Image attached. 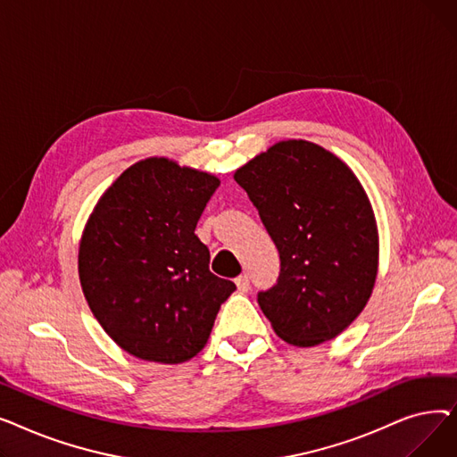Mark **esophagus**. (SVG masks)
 Segmentation results:
<instances>
[{
    "instance_id": "1",
    "label": "esophagus",
    "mask_w": 457,
    "mask_h": 457,
    "mask_svg": "<svg viewBox=\"0 0 457 457\" xmlns=\"http://www.w3.org/2000/svg\"><path fill=\"white\" fill-rule=\"evenodd\" d=\"M235 285H237V289H238V291L246 293V291L250 289V279H248V276H246V274H243V276H238V278L235 279Z\"/></svg>"
}]
</instances>
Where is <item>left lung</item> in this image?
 <instances>
[{
	"label": "left lung",
	"mask_w": 457,
	"mask_h": 457,
	"mask_svg": "<svg viewBox=\"0 0 457 457\" xmlns=\"http://www.w3.org/2000/svg\"><path fill=\"white\" fill-rule=\"evenodd\" d=\"M279 252V278L259 293L278 337L317 346L365 309L378 276L374 211L350 166L315 142H276L235 172Z\"/></svg>",
	"instance_id": "obj_1"
}]
</instances>
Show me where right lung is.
Listing matches in <instances>:
<instances>
[{
	"label": "right lung",
	"instance_id": "right-lung-1",
	"mask_svg": "<svg viewBox=\"0 0 457 457\" xmlns=\"http://www.w3.org/2000/svg\"><path fill=\"white\" fill-rule=\"evenodd\" d=\"M220 179L166 157L131 164L85 224L78 270L109 337L144 361L178 365L207 345L235 283L209 270L195 235Z\"/></svg>",
	"mask_w": 457,
	"mask_h": 457
}]
</instances>
